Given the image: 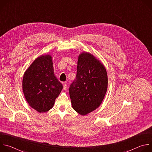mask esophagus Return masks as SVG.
I'll list each match as a JSON object with an SVG mask.
<instances>
[{"mask_svg": "<svg viewBox=\"0 0 152 152\" xmlns=\"http://www.w3.org/2000/svg\"><path fill=\"white\" fill-rule=\"evenodd\" d=\"M67 85L66 83H64V86H63V90H67Z\"/></svg>", "mask_w": 152, "mask_h": 152, "instance_id": "obj_1", "label": "esophagus"}]
</instances>
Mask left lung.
Here are the masks:
<instances>
[{"label": "left lung", "mask_w": 152, "mask_h": 152, "mask_svg": "<svg viewBox=\"0 0 152 152\" xmlns=\"http://www.w3.org/2000/svg\"><path fill=\"white\" fill-rule=\"evenodd\" d=\"M107 84L103 64L90 53H81L77 60L76 77L69 88L73 110L81 115L96 110L104 97Z\"/></svg>", "instance_id": "left-lung-1"}]
</instances>
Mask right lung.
<instances>
[{
    "label": "right lung",
    "instance_id": "add662e5",
    "mask_svg": "<svg viewBox=\"0 0 152 152\" xmlns=\"http://www.w3.org/2000/svg\"><path fill=\"white\" fill-rule=\"evenodd\" d=\"M53 70L51 55H42L34 60L23 75L24 96L29 106L39 113L52 109L63 88Z\"/></svg>",
    "mask_w": 152,
    "mask_h": 152
}]
</instances>
